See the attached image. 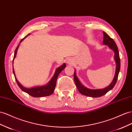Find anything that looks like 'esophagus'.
Returning <instances> with one entry per match:
<instances>
[{
    "label": "esophagus",
    "mask_w": 132,
    "mask_h": 132,
    "mask_svg": "<svg viewBox=\"0 0 132 132\" xmlns=\"http://www.w3.org/2000/svg\"><path fill=\"white\" fill-rule=\"evenodd\" d=\"M67 63H68L69 64H71L72 63V60H71V59H69L68 60H67Z\"/></svg>",
    "instance_id": "esophagus-1"
}]
</instances>
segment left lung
<instances>
[{
    "mask_svg": "<svg viewBox=\"0 0 132 132\" xmlns=\"http://www.w3.org/2000/svg\"><path fill=\"white\" fill-rule=\"evenodd\" d=\"M103 35L104 37L103 43L105 45H107L108 47L111 50H113L114 52V60L116 63V72H115V75L112 82L110 83V85L108 86L101 89H90L87 88L85 86H84L80 82L78 77L76 76V70H75L73 77L77 88L81 94L87 96L93 97H100L105 95V94H106L108 92H109L110 90H111L113 88L115 85H116L118 79V75H119V73L120 71V60L118 47L113 39L110 38L105 32H103Z\"/></svg>",
    "mask_w": 132,
    "mask_h": 132,
    "instance_id": "left-lung-1",
    "label": "left lung"
}]
</instances>
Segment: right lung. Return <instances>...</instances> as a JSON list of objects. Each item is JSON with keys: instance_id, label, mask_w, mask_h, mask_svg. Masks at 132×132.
<instances>
[{"instance_id": "right-lung-1", "label": "right lung", "mask_w": 132, "mask_h": 132, "mask_svg": "<svg viewBox=\"0 0 132 132\" xmlns=\"http://www.w3.org/2000/svg\"><path fill=\"white\" fill-rule=\"evenodd\" d=\"M29 35V34H28L27 36L25 37L24 38L21 39V42H20V43H21L23 41V40H24V39H25L26 37ZM20 43L19 44V45L17 46V47H16L15 50L13 62V61H14V60L16 57V53H17V51L19 48ZM65 67H66V63H63L62 65L60 66L57 69H56V70L55 71V73H54V75L52 77V79H51V80L46 84V85H44V86L33 87H31V88H27V87L23 86L19 82V81L16 78L14 68H13V73H14L16 82V83H17L19 87H20V89H21L22 91H23L24 92L28 94L29 95H30L32 96L39 97L49 96L53 93L54 90H55V87L56 85V81H57V77H58V76L59 75L60 72H61L65 68Z\"/></svg>"}]
</instances>
